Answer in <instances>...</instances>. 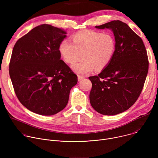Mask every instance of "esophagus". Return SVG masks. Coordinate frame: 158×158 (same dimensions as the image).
Segmentation results:
<instances>
[{"instance_id": "obj_1", "label": "esophagus", "mask_w": 158, "mask_h": 158, "mask_svg": "<svg viewBox=\"0 0 158 158\" xmlns=\"http://www.w3.org/2000/svg\"><path fill=\"white\" fill-rule=\"evenodd\" d=\"M84 78V77H82V76H78V81H81Z\"/></svg>"}]
</instances>
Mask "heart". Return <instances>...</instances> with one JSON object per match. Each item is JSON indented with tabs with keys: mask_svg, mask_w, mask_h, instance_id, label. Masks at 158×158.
<instances>
[{
	"mask_svg": "<svg viewBox=\"0 0 158 158\" xmlns=\"http://www.w3.org/2000/svg\"><path fill=\"white\" fill-rule=\"evenodd\" d=\"M69 39L63 40L59 45V52L64 60L73 64L72 69L79 75H86L96 70L104 69L114 57L116 39L110 32L83 31Z\"/></svg>",
	"mask_w": 158,
	"mask_h": 158,
	"instance_id": "obj_1",
	"label": "heart"
}]
</instances>
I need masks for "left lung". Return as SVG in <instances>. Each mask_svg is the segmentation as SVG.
<instances>
[{
    "instance_id": "obj_1",
    "label": "left lung",
    "mask_w": 158,
    "mask_h": 158,
    "mask_svg": "<svg viewBox=\"0 0 158 158\" xmlns=\"http://www.w3.org/2000/svg\"><path fill=\"white\" fill-rule=\"evenodd\" d=\"M97 29H110L116 39L113 58L92 82L89 99L99 113L113 116L127 110L140 96L148 73L147 51L141 38L124 22L113 20Z\"/></svg>"
}]
</instances>
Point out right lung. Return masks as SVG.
Masks as SVG:
<instances>
[{"mask_svg": "<svg viewBox=\"0 0 158 158\" xmlns=\"http://www.w3.org/2000/svg\"><path fill=\"white\" fill-rule=\"evenodd\" d=\"M66 32L49 24L37 26L13 48L9 74L15 93L29 110L52 116L65 108L77 76L62 60L59 48Z\"/></svg>", "mask_w": 158, "mask_h": 158, "instance_id": "obj_1", "label": "right lung"}]
</instances>
